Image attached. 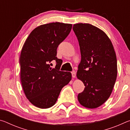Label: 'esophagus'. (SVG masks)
<instances>
[{"label": "esophagus", "instance_id": "1", "mask_svg": "<svg viewBox=\"0 0 130 130\" xmlns=\"http://www.w3.org/2000/svg\"><path fill=\"white\" fill-rule=\"evenodd\" d=\"M72 77H73V78H75L76 77V72L75 71H72Z\"/></svg>", "mask_w": 130, "mask_h": 130}]
</instances>
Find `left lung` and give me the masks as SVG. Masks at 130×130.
I'll list each match as a JSON object with an SVG mask.
<instances>
[{
    "label": "left lung",
    "instance_id": "left-lung-1",
    "mask_svg": "<svg viewBox=\"0 0 130 130\" xmlns=\"http://www.w3.org/2000/svg\"><path fill=\"white\" fill-rule=\"evenodd\" d=\"M73 30L80 46L81 60L77 77L85 85L78 94L81 105L96 108L106 102L117 77V60L107 34L89 23H77Z\"/></svg>",
    "mask_w": 130,
    "mask_h": 130
}]
</instances>
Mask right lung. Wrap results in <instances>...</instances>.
Masks as SVG:
<instances>
[{"label":"right lung","mask_w":130,"mask_h":130,"mask_svg":"<svg viewBox=\"0 0 130 130\" xmlns=\"http://www.w3.org/2000/svg\"><path fill=\"white\" fill-rule=\"evenodd\" d=\"M72 27V24L60 22L39 26L31 32L22 49V85L27 99L39 108L54 105L61 89L72 79L70 72L60 71L62 61L56 57L57 47ZM53 60L55 68L50 67Z\"/></svg>","instance_id":"obj_1"}]
</instances>
